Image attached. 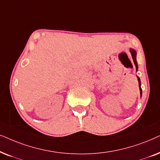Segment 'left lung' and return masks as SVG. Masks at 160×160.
<instances>
[{
  "label": "left lung",
  "mask_w": 160,
  "mask_h": 160,
  "mask_svg": "<svg viewBox=\"0 0 160 160\" xmlns=\"http://www.w3.org/2000/svg\"><path fill=\"white\" fill-rule=\"evenodd\" d=\"M129 51H130L132 57V59H133V61H134V63H135V65L136 67V69L138 70V66L137 60H136V54H137V53H136V51L135 50H133V49H130ZM137 78H138V82H139V88H140V95H142V89H141V87H140V86H141V82H140V80L139 77L137 76Z\"/></svg>",
  "instance_id": "1"
}]
</instances>
